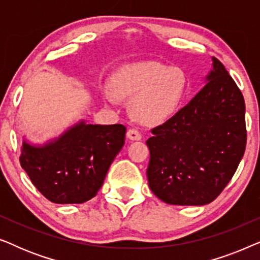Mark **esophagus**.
Instances as JSON below:
<instances>
[{
    "label": "esophagus",
    "mask_w": 260,
    "mask_h": 260,
    "mask_svg": "<svg viewBox=\"0 0 260 260\" xmlns=\"http://www.w3.org/2000/svg\"><path fill=\"white\" fill-rule=\"evenodd\" d=\"M126 136L133 141H140L142 138V134L137 129H135V127H131V129L127 130Z\"/></svg>",
    "instance_id": "esophagus-1"
}]
</instances>
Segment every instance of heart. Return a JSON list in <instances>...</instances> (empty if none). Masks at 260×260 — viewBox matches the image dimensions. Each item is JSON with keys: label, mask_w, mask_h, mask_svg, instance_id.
I'll use <instances>...</instances> for the list:
<instances>
[{"label": "heart", "mask_w": 260, "mask_h": 260, "mask_svg": "<svg viewBox=\"0 0 260 260\" xmlns=\"http://www.w3.org/2000/svg\"><path fill=\"white\" fill-rule=\"evenodd\" d=\"M111 88L117 98H133L131 112L138 120L157 124L176 111L187 93L188 81L179 67L140 61L117 71ZM115 95L105 93V99L112 102Z\"/></svg>", "instance_id": "obj_1"}]
</instances>
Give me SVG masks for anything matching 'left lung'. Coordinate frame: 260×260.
Here are the masks:
<instances>
[{"instance_id": "obj_1", "label": "left lung", "mask_w": 260, "mask_h": 260, "mask_svg": "<svg viewBox=\"0 0 260 260\" xmlns=\"http://www.w3.org/2000/svg\"><path fill=\"white\" fill-rule=\"evenodd\" d=\"M206 86L147 141L149 187L170 205L202 206L219 197L246 148L245 102L225 66L213 58Z\"/></svg>"}]
</instances>
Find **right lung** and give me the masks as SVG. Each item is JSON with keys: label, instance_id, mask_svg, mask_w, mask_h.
<instances>
[{"label": "right lung", "instance_id": "obj_1", "mask_svg": "<svg viewBox=\"0 0 260 260\" xmlns=\"http://www.w3.org/2000/svg\"><path fill=\"white\" fill-rule=\"evenodd\" d=\"M123 124L81 122L45 147L24 142L21 167L31 183L54 204H83L101 189L109 167L124 145Z\"/></svg>", "mask_w": 260, "mask_h": 260}]
</instances>
